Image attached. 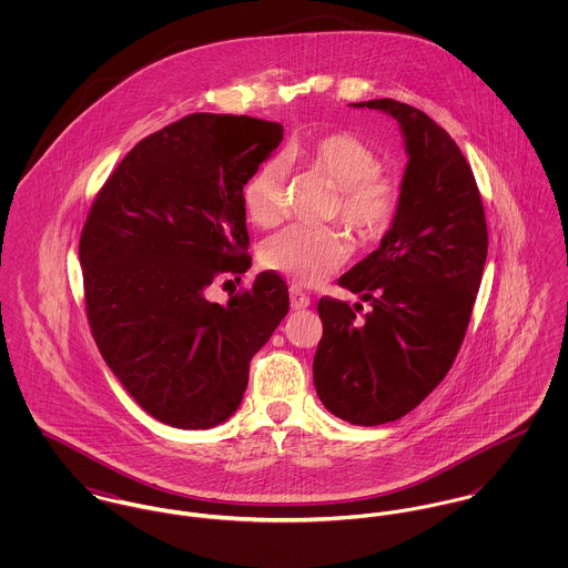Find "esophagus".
<instances>
[{"instance_id": "1", "label": "esophagus", "mask_w": 568, "mask_h": 568, "mask_svg": "<svg viewBox=\"0 0 568 568\" xmlns=\"http://www.w3.org/2000/svg\"><path fill=\"white\" fill-rule=\"evenodd\" d=\"M288 293H291V308L293 311H304V308L311 306V297L304 291H300L297 286H291Z\"/></svg>"}]
</instances>
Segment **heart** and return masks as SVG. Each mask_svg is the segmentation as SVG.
<instances>
[{
    "label": "heart",
    "mask_w": 568,
    "mask_h": 568,
    "mask_svg": "<svg viewBox=\"0 0 568 568\" xmlns=\"http://www.w3.org/2000/svg\"><path fill=\"white\" fill-rule=\"evenodd\" d=\"M300 163L336 187L332 216H338L361 241L381 239L398 212V187L381 174L378 153L352 133H327L288 151ZM246 216L257 227H273L284 214V176L275 162L262 163L243 185ZM349 243L338 230L288 227L262 244L260 260L268 271L300 284L317 286L347 260Z\"/></svg>",
    "instance_id": "heart-1"
}]
</instances>
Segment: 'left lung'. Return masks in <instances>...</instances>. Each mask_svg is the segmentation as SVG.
<instances>
[{
  "mask_svg": "<svg viewBox=\"0 0 568 568\" xmlns=\"http://www.w3.org/2000/svg\"><path fill=\"white\" fill-rule=\"evenodd\" d=\"M400 124L408 155L398 212L381 246L338 284L363 308L322 297L313 376L325 408L358 426L400 419L448 374L479 293L487 225L475 174L424 111L392 100L352 102Z\"/></svg>",
  "mask_w": 568,
  "mask_h": 568,
  "instance_id": "1",
  "label": "left lung"
}]
</instances>
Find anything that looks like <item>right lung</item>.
Returning <instances> with one entry per match:
<instances>
[{"mask_svg":"<svg viewBox=\"0 0 568 568\" xmlns=\"http://www.w3.org/2000/svg\"><path fill=\"white\" fill-rule=\"evenodd\" d=\"M282 138L280 122L185 115L142 140L89 210L79 253L91 334L122 387L168 426L234 415L253 354L288 313V286L268 271L225 306L205 297L251 266L243 185Z\"/></svg>","mask_w":568,"mask_h":568,"instance_id":"add662e5","label":"right lung"}]
</instances>
